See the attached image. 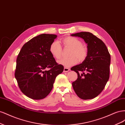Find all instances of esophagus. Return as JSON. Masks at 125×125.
I'll list each match as a JSON object with an SVG mask.
<instances>
[{
	"instance_id": "obj_1",
	"label": "esophagus",
	"mask_w": 125,
	"mask_h": 125,
	"mask_svg": "<svg viewBox=\"0 0 125 125\" xmlns=\"http://www.w3.org/2000/svg\"><path fill=\"white\" fill-rule=\"evenodd\" d=\"M69 70H70V69L69 68H66V67H65V68H64V69H63V72H64V73H66V72L69 71Z\"/></svg>"
}]
</instances>
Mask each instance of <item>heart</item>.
<instances>
[{
	"mask_svg": "<svg viewBox=\"0 0 125 125\" xmlns=\"http://www.w3.org/2000/svg\"><path fill=\"white\" fill-rule=\"evenodd\" d=\"M62 42L65 46L71 48V50L69 53V58H62L58 61L60 65L69 67L77 64L78 60L80 62L84 61L88 55V50L86 46L83 45L81 40L76 37L68 36L64 38ZM49 51L55 59L61 58L62 49L59 42L55 41L52 42Z\"/></svg>",
	"mask_w": 125,
	"mask_h": 125,
	"instance_id": "heart-1",
	"label": "heart"
}]
</instances>
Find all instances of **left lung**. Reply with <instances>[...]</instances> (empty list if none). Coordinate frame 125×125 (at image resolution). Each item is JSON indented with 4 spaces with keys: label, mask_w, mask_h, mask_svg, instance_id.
I'll return each instance as SVG.
<instances>
[{
    "label": "left lung",
    "mask_w": 125,
    "mask_h": 125,
    "mask_svg": "<svg viewBox=\"0 0 125 125\" xmlns=\"http://www.w3.org/2000/svg\"><path fill=\"white\" fill-rule=\"evenodd\" d=\"M71 36L83 39L88 50L84 61L71 68L78 74L77 80L73 82V88L80 99H92L101 93L108 80L111 56L103 42L92 33L81 32Z\"/></svg>",
    "instance_id": "left-lung-1"
}]
</instances>
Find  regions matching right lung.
Segmentation results:
<instances>
[{"instance_id":"obj_1","label":"right lung","mask_w":125,"mask_h":125,"mask_svg":"<svg viewBox=\"0 0 125 125\" xmlns=\"http://www.w3.org/2000/svg\"><path fill=\"white\" fill-rule=\"evenodd\" d=\"M56 35L42 34L22 46L17 58L14 75L24 95L33 100L46 97L63 66L56 62L49 49Z\"/></svg>"}]
</instances>
